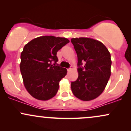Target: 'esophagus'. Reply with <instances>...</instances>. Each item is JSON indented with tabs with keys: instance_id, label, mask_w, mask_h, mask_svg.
Returning <instances> with one entry per match:
<instances>
[{
	"instance_id": "1",
	"label": "esophagus",
	"mask_w": 131,
	"mask_h": 131,
	"mask_svg": "<svg viewBox=\"0 0 131 131\" xmlns=\"http://www.w3.org/2000/svg\"><path fill=\"white\" fill-rule=\"evenodd\" d=\"M68 71H71L72 70V68H68Z\"/></svg>"
}]
</instances>
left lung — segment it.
Instances as JSON below:
<instances>
[{"mask_svg":"<svg viewBox=\"0 0 131 131\" xmlns=\"http://www.w3.org/2000/svg\"><path fill=\"white\" fill-rule=\"evenodd\" d=\"M71 41L78 61V78L71 82V91L81 100H94L103 92L110 77V53L103 43L94 39L72 38Z\"/></svg>","mask_w":131,"mask_h":131,"instance_id":"8db88e82","label":"left lung"}]
</instances>
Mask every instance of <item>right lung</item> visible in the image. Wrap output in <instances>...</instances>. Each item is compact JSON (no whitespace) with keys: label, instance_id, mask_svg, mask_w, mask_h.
Wrapping results in <instances>:
<instances>
[{"label":"right lung","instance_id":"right-lung-1","mask_svg":"<svg viewBox=\"0 0 131 131\" xmlns=\"http://www.w3.org/2000/svg\"><path fill=\"white\" fill-rule=\"evenodd\" d=\"M69 42L65 37L44 36L24 47L19 68L24 85L34 98L48 100L57 94L60 81L67 73V69L55 65L57 52ZM52 61H55L54 66Z\"/></svg>","mask_w":131,"mask_h":131}]
</instances>
